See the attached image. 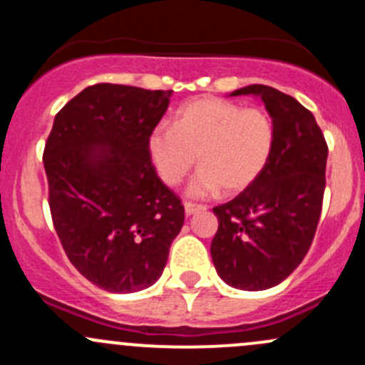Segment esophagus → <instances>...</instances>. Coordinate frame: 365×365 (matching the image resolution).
<instances>
[{"label": "esophagus", "mask_w": 365, "mask_h": 365, "mask_svg": "<svg viewBox=\"0 0 365 365\" xmlns=\"http://www.w3.org/2000/svg\"><path fill=\"white\" fill-rule=\"evenodd\" d=\"M183 206H185V213H187V215H192V213L203 212V210H206L205 205H196V203H192V201H185V203H183Z\"/></svg>", "instance_id": "1"}]
</instances>
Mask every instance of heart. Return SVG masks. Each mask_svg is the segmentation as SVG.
Wrapping results in <instances>:
<instances>
[{
  "label": "heart",
  "instance_id": "obj_1",
  "mask_svg": "<svg viewBox=\"0 0 365 365\" xmlns=\"http://www.w3.org/2000/svg\"><path fill=\"white\" fill-rule=\"evenodd\" d=\"M274 121L263 109L242 108L220 98H197L175 114L173 128L159 125L148 138V153L168 185H180L200 162L190 196L240 192L261 175L274 150Z\"/></svg>",
  "mask_w": 365,
  "mask_h": 365
}]
</instances>
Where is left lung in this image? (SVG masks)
<instances>
[{"instance_id": "1", "label": "left lung", "mask_w": 365, "mask_h": 365, "mask_svg": "<svg viewBox=\"0 0 365 365\" xmlns=\"http://www.w3.org/2000/svg\"><path fill=\"white\" fill-rule=\"evenodd\" d=\"M256 95L275 128L261 175L235 200L215 206L213 264L226 284L245 292L277 286L302 263L314 238L325 194L329 146L314 116L289 95L251 84L231 93Z\"/></svg>"}]
</instances>
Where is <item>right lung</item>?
Instances as JSON below:
<instances>
[{"mask_svg":"<svg viewBox=\"0 0 365 365\" xmlns=\"http://www.w3.org/2000/svg\"><path fill=\"white\" fill-rule=\"evenodd\" d=\"M171 93L93 84L63 106L47 138L54 230L70 263L106 292L152 286L185 220L182 201L148 153Z\"/></svg>","mask_w":365,"mask_h":365,"instance_id":"obj_1","label":"right lung"}]
</instances>
